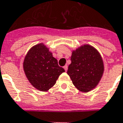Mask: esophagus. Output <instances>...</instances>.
Returning <instances> with one entry per match:
<instances>
[{
    "mask_svg": "<svg viewBox=\"0 0 123 123\" xmlns=\"http://www.w3.org/2000/svg\"><path fill=\"white\" fill-rule=\"evenodd\" d=\"M63 68H64V70H65V71L67 72V69H68L67 65H65V66H64V67Z\"/></svg>",
    "mask_w": 123,
    "mask_h": 123,
    "instance_id": "esophagus-1",
    "label": "esophagus"
}]
</instances>
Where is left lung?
<instances>
[{
    "instance_id": "obj_1",
    "label": "left lung",
    "mask_w": 123,
    "mask_h": 123,
    "mask_svg": "<svg viewBox=\"0 0 123 123\" xmlns=\"http://www.w3.org/2000/svg\"><path fill=\"white\" fill-rule=\"evenodd\" d=\"M67 74L80 91L88 92L94 88L103 75L105 67L99 52L90 44H83L72 51Z\"/></svg>"
}]
</instances>
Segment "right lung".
<instances>
[{
    "mask_svg": "<svg viewBox=\"0 0 123 123\" xmlns=\"http://www.w3.org/2000/svg\"><path fill=\"white\" fill-rule=\"evenodd\" d=\"M23 69L29 82L40 91H47L55 85L64 70L43 43L31 47L26 53Z\"/></svg>",
    "mask_w": 123,
    "mask_h": 123,
    "instance_id": "add662e5",
    "label": "right lung"
}]
</instances>
